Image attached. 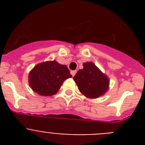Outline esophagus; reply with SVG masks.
Returning a JSON list of instances; mask_svg holds the SVG:
<instances>
[{
    "mask_svg": "<svg viewBox=\"0 0 145 145\" xmlns=\"http://www.w3.org/2000/svg\"><path fill=\"white\" fill-rule=\"evenodd\" d=\"M70 73H71V75H72V76H74V75H75V73H76V70H72V71L70 72Z\"/></svg>",
    "mask_w": 145,
    "mask_h": 145,
    "instance_id": "34e87169",
    "label": "esophagus"
}]
</instances>
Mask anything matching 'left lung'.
Instances as JSON below:
<instances>
[{
    "label": "left lung",
    "instance_id": "1",
    "mask_svg": "<svg viewBox=\"0 0 145 145\" xmlns=\"http://www.w3.org/2000/svg\"><path fill=\"white\" fill-rule=\"evenodd\" d=\"M84 68L77 72L73 80L83 95L89 99L103 96L108 91L109 78L91 61L83 64Z\"/></svg>",
    "mask_w": 145,
    "mask_h": 145
}]
</instances>
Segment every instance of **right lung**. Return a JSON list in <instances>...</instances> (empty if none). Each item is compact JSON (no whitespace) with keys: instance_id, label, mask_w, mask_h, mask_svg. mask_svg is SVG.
<instances>
[{"instance_id":"1","label":"right lung","mask_w":145,"mask_h":145,"mask_svg":"<svg viewBox=\"0 0 145 145\" xmlns=\"http://www.w3.org/2000/svg\"><path fill=\"white\" fill-rule=\"evenodd\" d=\"M72 77L66 65L54 60L35 65L29 72L28 82L34 92L40 96L51 97L57 93L65 80Z\"/></svg>"}]
</instances>
